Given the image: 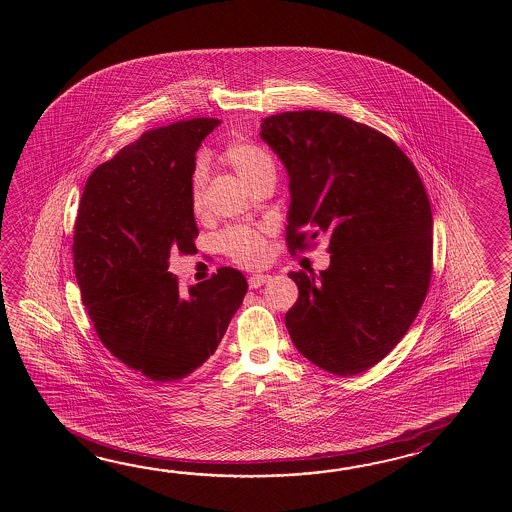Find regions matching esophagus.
I'll return each instance as SVG.
<instances>
[{"instance_id":"34e87169","label":"esophagus","mask_w":512,"mask_h":512,"mask_svg":"<svg viewBox=\"0 0 512 512\" xmlns=\"http://www.w3.org/2000/svg\"><path fill=\"white\" fill-rule=\"evenodd\" d=\"M269 274H252L251 278H249V287L251 289H258V287H261L263 283L269 282Z\"/></svg>"}]
</instances>
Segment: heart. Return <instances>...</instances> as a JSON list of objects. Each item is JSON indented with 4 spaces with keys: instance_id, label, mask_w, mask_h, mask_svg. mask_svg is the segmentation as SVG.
Masks as SVG:
<instances>
[{
    "instance_id": "b5f03b06",
    "label": "heart",
    "mask_w": 512,
    "mask_h": 512,
    "mask_svg": "<svg viewBox=\"0 0 512 512\" xmlns=\"http://www.w3.org/2000/svg\"><path fill=\"white\" fill-rule=\"evenodd\" d=\"M221 161L230 166L241 179L251 186H258L276 179V166L272 161L271 153L256 142L232 137L221 148ZM207 183V168L201 161H197L192 170V205L196 210L201 208L203 201V188ZM267 229L265 227H252V225H232L219 234V251L230 260L241 265H260L267 256Z\"/></svg>"
}]
</instances>
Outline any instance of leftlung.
Masks as SVG:
<instances>
[{"mask_svg": "<svg viewBox=\"0 0 512 512\" xmlns=\"http://www.w3.org/2000/svg\"><path fill=\"white\" fill-rule=\"evenodd\" d=\"M260 135L291 177L289 252L329 240V269L289 272L294 346L340 377L370 370L401 342L430 287L432 208L419 172L388 135L331 111L276 113Z\"/></svg>", "mask_w": 512, "mask_h": 512, "instance_id": "left-lung-1", "label": "left lung"}]
</instances>
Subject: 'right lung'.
Listing matches in <instances>:
<instances>
[{"label":"right lung","mask_w":512,"mask_h":512,"mask_svg":"<svg viewBox=\"0 0 512 512\" xmlns=\"http://www.w3.org/2000/svg\"><path fill=\"white\" fill-rule=\"evenodd\" d=\"M218 119L179 120L144 131L87 177L73 263L82 302L109 353L150 381H181L218 349L247 293L221 267L181 291L172 252H196L192 170Z\"/></svg>","instance_id":"obj_1"}]
</instances>
